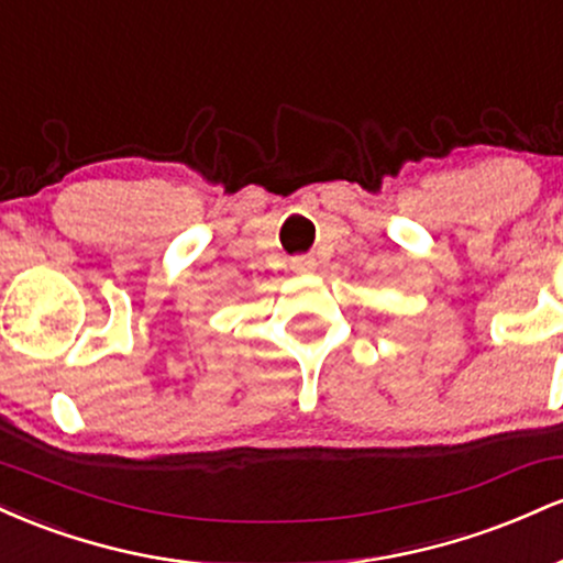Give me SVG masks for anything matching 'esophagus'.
I'll use <instances>...</instances> for the list:
<instances>
[{
  "label": "esophagus",
  "mask_w": 563,
  "mask_h": 563,
  "mask_svg": "<svg viewBox=\"0 0 563 563\" xmlns=\"http://www.w3.org/2000/svg\"><path fill=\"white\" fill-rule=\"evenodd\" d=\"M290 269L299 275H312L318 269V262H314V256H296V260H290Z\"/></svg>",
  "instance_id": "obj_1"
}]
</instances>
